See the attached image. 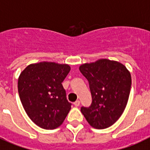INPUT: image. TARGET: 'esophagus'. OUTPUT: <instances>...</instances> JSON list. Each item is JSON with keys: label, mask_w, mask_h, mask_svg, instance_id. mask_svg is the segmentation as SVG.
Wrapping results in <instances>:
<instances>
[{"label": "esophagus", "mask_w": 150, "mask_h": 150, "mask_svg": "<svg viewBox=\"0 0 150 150\" xmlns=\"http://www.w3.org/2000/svg\"><path fill=\"white\" fill-rule=\"evenodd\" d=\"M74 105H75V107H79V105H80V100H76V101L74 103Z\"/></svg>", "instance_id": "esophagus-1"}]
</instances>
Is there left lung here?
I'll use <instances>...</instances> for the list:
<instances>
[{
  "instance_id": "obj_1",
  "label": "left lung",
  "mask_w": 150,
  "mask_h": 150,
  "mask_svg": "<svg viewBox=\"0 0 150 150\" xmlns=\"http://www.w3.org/2000/svg\"><path fill=\"white\" fill-rule=\"evenodd\" d=\"M92 97L89 108L81 111L92 127L105 129L115 123L125 110L131 88V75L119 62L101 59L80 65Z\"/></svg>"
}]
</instances>
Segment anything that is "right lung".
I'll list each match as a JSON object with an SVG mask.
<instances>
[{"mask_svg":"<svg viewBox=\"0 0 150 150\" xmlns=\"http://www.w3.org/2000/svg\"><path fill=\"white\" fill-rule=\"evenodd\" d=\"M68 64L41 62L29 65L18 79V92L29 117L40 127H59L71 110L62 82L70 71Z\"/></svg>","mask_w":150,"mask_h":150,"instance_id":"1","label":"right lung"}]
</instances>
